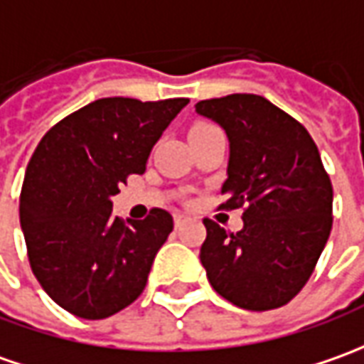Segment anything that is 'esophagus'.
<instances>
[{"label": "esophagus", "mask_w": 364, "mask_h": 364, "mask_svg": "<svg viewBox=\"0 0 364 364\" xmlns=\"http://www.w3.org/2000/svg\"><path fill=\"white\" fill-rule=\"evenodd\" d=\"M185 219H187L185 215H175V227L179 229V227H181V225L185 223Z\"/></svg>", "instance_id": "obj_1"}]
</instances>
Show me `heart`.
Returning a JSON list of instances; mask_svg holds the SVG:
<instances>
[{"mask_svg": "<svg viewBox=\"0 0 364 364\" xmlns=\"http://www.w3.org/2000/svg\"><path fill=\"white\" fill-rule=\"evenodd\" d=\"M207 125H211V123H203V121H199V123H195V125H193L191 129H189V133H191V131L201 129V127H207Z\"/></svg>", "mask_w": 364, "mask_h": 364, "instance_id": "b5f03b06", "label": "heart"}]
</instances>
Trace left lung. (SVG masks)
<instances>
[{"label": "left lung", "mask_w": 364, "mask_h": 364, "mask_svg": "<svg viewBox=\"0 0 364 364\" xmlns=\"http://www.w3.org/2000/svg\"><path fill=\"white\" fill-rule=\"evenodd\" d=\"M195 109L217 121L231 145L221 187L227 199L217 209H243L237 233L203 219L207 279L241 309H279L306 285L333 227V185L317 145L261 95L203 99Z\"/></svg>", "instance_id": "8db88e82"}]
</instances>
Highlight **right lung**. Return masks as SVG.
Wrapping results in <instances>:
<instances>
[{
	"label": "right lung",
	"instance_id": "add662e5",
	"mask_svg": "<svg viewBox=\"0 0 364 364\" xmlns=\"http://www.w3.org/2000/svg\"><path fill=\"white\" fill-rule=\"evenodd\" d=\"M187 103L97 99L55 123L33 151L19 195L27 259L71 315L107 318L143 293L173 217L153 207L143 221H123L111 197L145 173L153 145Z\"/></svg>",
	"mask_w": 364,
	"mask_h": 364
}]
</instances>
